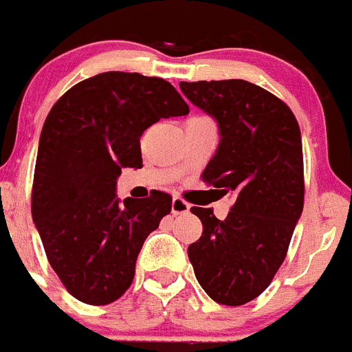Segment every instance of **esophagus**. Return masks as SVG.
Masks as SVG:
<instances>
[{"label":"esophagus","instance_id":"obj_1","mask_svg":"<svg viewBox=\"0 0 352 352\" xmlns=\"http://www.w3.org/2000/svg\"><path fill=\"white\" fill-rule=\"evenodd\" d=\"M188 211H190V204L184 202L181 197H173V200H171V212L173 214H184Z\"/></svg>","mask_w":352,"mask_h":352}]
</instances>
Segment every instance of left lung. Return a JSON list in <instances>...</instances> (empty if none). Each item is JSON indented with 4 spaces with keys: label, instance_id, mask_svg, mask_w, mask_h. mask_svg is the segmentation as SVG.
<instances>
[{
    "label": "left lung",
    "instance_id": "8db88e82",
    "mask_svg": "<svg viewBox=\"0 0 352 352\" xmlns=\"http://www.w3.org/2000/svg\"><path fill=\"white\" fill-rule=\"evenodd\" d=\"M181 91L218 125L220 143L202 179L234 197L226 220L191 208L204 231L188 256L212 300L241 306L267 290L302 214L299 123L285 102L247 80L181 82Z\"/></svg>",
    "mask_w": 352,
    "mask_h": 352
}]
</instances>
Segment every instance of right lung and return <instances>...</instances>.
I'll use <instances>...</instances> for the list:
<instances>
[{"instance_id":"right-lung-1","label":"right lung","mask_w":352,"mask_h":352,"mask_svg":"<svg viewBox=\"0 0 352 352\" xmlns=\"http://www.w3.org/2000/svg\"><path fill=\"white\" fill-rule=\"evenodd\" d=\"M170 82L107 71L73 85L50 111L35 161L32 218L48 261L75 299L111 304L132 285L146 236L171 211V197L120 202L123 168H141L143 132L186 116Z\"/></svg>"}]
</instances>
